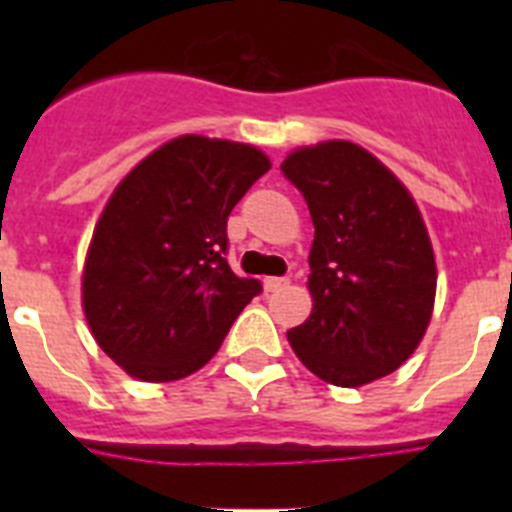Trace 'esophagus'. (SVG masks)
<instances>
[{"label":"esophagus","mask_w":512,"mask_h":512,"mask_svg":"<svg viewBox=\"0 0 512 512\" xmlns=\"http://www.w3.org/2000/svg\"><path fill=\"white\" fill-rule=\"evenodd\" d=\"M287 284H289L287 277H266L264 279V289H266V292H277V289L287 287Z\"/></svg>","instance_id":"1"}]
</instances>
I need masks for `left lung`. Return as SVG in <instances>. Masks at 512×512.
Wrapping results in <instances>:
<instances>
[{
	"mask_svg": "<svg viewBox=\"0 0 512 512\" xmlns=\"http://www.w3.org/2000/svg\"><path fill=\"white\" fill-rule=\"evenodd\" d=\"M282 171L315 225L312 312L289 346L336 387L387 377L415 354L436 302V256L413 194L351 140L295 148Z\"/></svg>",
	"mask_w": 512,
	"mask_h": 512,
	"instance_id": "1",
	"label": "left lung"
}]
</instances>
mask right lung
I'll return each mask as SVG.
<instances>
[{"instance_id":"1","label":"right lung","mask_w":512,"mask_h":512,"mask_svg":"<svg viewBox=\"0 0 512 512\" xmlns=\"http://www.w3.org/2000/svg\"><path fill=\"white\" fill-rule=\"evenodd\" d=\"M271 169L264 151L179 135L125 174L81 271V307L104 354L140 382H174L217 354L261 292L223 253L228 215Z\"/></svg>"}]
</instances>
